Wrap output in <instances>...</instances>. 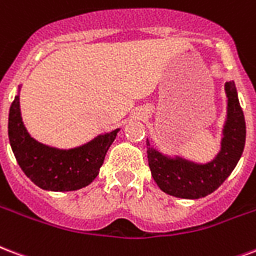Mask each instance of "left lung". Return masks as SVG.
<instances>
[{"label":"left lung","mask_w":256,"mask_h":256,"mask_svg":"<svg viewBox=\"0 0 256 256\" xmlns=\"http://www.w3.org/2000/svg\"><path fill=\"white\" fill-rule=\"evenodd\" d=\"M227 120L224 124L222 149L210 162L198 164L176 156L160 153L148 145V161L154 181L162 192L180 198H206L220 185L236 166L246 144V120L234 82H227Z\"/></svg>","instance_id":"1"}]
</instances>
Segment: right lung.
<instances>
[{
  "instance_id": "right-lung-1",
  "label": "right lung",
  "mask_w": 256,
  "mask_h": 256,
  "mask_svg": "<svg viewBox=\"0 0 256 256\" xmlns=\"http://www.w3.org/2000/svg\"><path fill=\"white\" fill-rule=\"evenodd\" d=\"M120 128L98 136L74 149H56L37 142L26 132L20 96L16 95L9 110V142L14 157L26 177L46 190L68 192L91 184L99 174L104 157Z\"/></svg>"
}]
</instances>
